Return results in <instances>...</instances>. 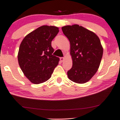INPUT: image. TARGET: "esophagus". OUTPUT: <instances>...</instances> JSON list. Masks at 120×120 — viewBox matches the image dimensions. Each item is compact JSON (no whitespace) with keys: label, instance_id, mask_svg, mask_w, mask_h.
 I'll use <instances>...</instances> for the list:
<instances>
[{"label":"esophagus","instance_id":"34e87169","mask_svg":"<svg viewBox=\"0 0 120 120\" xmlns=\"http://www.w3.org/2000/svg\"><path fill=\"white\" fill-rule=\"evenodd\" d=\"M60 61H64V60H65V58H64V57H61V58H60Z\"/></svg>","mask_w":120,"mask_h":120}]
</instances>
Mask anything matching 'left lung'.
<instances>
[{
    "label": "left lung",
    "mask_w": 120,
    "mask_h": 120,
    "mask_svg": "<svg viewBox=\"0 0 120 120\" xmlns=\"http://www.w3.org/2000/svg\"><path fill=\"white\" fill-rule=\"evenodd\" d=\"M62 31L70 42L73 65L67 71L69 79L85 83L98 71L103 55V47L95 33L79 25H67Z\"/></svg>",
    "instance_id": "1"
}]
</instances>
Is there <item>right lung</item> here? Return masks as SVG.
<instances>
[{"mask_svg": "<svg viewBox=\"0 0 120 120\" xmlns=\"http://www.w3.org/2000/svg\"><path fill=\"white\" fill-rule=\"evenodd\" d=\"M59 28L44 25L28 34L21 41L18 60L21 71L34 84L47 81L59 61L52 55L51 42L58 33Z\"/></svg>", "mask_w": 120, "mask_h": 120, "instance_id": "1", "label": "right lung"}]
</instances>
